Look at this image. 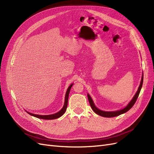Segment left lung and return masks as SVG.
Masks as SVG:
<instances>
[{
  "instance_id": "1",
  "label": "left lung",
  "mask_w": 154,
  "mask_h": 154,
  "mask_svg": "<svg viewBox=\"0 0 154 154\" xmlns=\"http://www.w3.org/2000/svg\"><path fill=\"white\" fill-rule=\"evenodd\" d=\"M143 75H142V78H141V83H140V85H139V87L137 89V91L136 92V94L134 95V96L133 97L132 100L130 101V103L128 104V105L125 107L124 109H121L119 110H117V111H113V112H106V111H103V110H101L100 109H98L97 108V107L95 106V105L94 104V102H93L91 97L90 96V95L87 94V97H88V101H89V103L90 105L91 106L92 109L93 110V111L96 114H97V115L101 116H103V117H105V118H112V117H116V116H119L122 114H124L125 112H127V111H128L130 109L132 108L133 106V105L136 103V101L137 99V97L139 96V93H140L141 89L142 88V85H143Z\"/></svg>"
}]
</instances>
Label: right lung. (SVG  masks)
<instances>
[{"instance_id": "obj_1", "label": "right lung", "mask_w": 154, "mask_h": 154, "mask_svg": "<svg viewBox=\"0 0 154 154\" xmlns=\"http://www.w3.org/2000/svg\"><path fill=\"white\" fill-rule=\"evenodd\" d=\"M72 85L73 84H71L68 87L67 92H66V96H65V103H64L63 106L62 107V109L61 110H60L59 112H58L53 114H51V115H38V114H32V113L28 112H27L28 113L29 115L34 116V117H36V118H39V119H57L60 117H61V116L65 113V112H66V110L67 109L69 92H70V90H71Z\"/></svg>"}]
</instances>
